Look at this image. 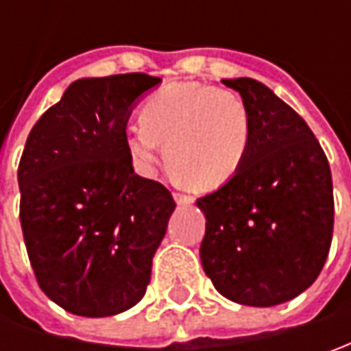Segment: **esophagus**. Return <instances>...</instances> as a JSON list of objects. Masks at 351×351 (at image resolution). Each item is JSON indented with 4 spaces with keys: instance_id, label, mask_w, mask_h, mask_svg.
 <instances>
[{
    "instance_id": "1",
    "label": "esophagus",
    "mask_w": 351,
    "mask_h": 351,
    "mask_svg": "<svg viewBox=\"0 0 351 351\" xmlns=\"http://www.w3.org/2000/svg\"><path fill=\"white\" fill-rule=\"evenodd\" d=\"M173 199H176V203L178 205H191L193 203V199L189 195H183V193H173Z\"/></svg>"
}]
</instances>
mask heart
I'll list each match as a JSON object with an SVG mask.
<instances>
[{"label": "heart", "mask_w": 351, "mask_h": 351, "mask_svg": "<svg viewBox=\"0 0 351 351\" xmlns=\"http://www.w3.org/2000/svg\"><path fill=\"white\" fill-rule=\"evenodd\" d=\"M141 125L125 128V146L142 171H152L160 146L169 171L199 191L228 183L246 162L252 117L236 93L176 82L142 103Z\"/></svg>", "instance_id": "1"}]
</instances>
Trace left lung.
Returning <instances> with one entry per match:
<instances>
[{
    "mask_svg": "<svg viewBox=\"0 0 351 351\" xmlns=\"http://www.w3.org/2000/svg\"><path fill=\"white\" fill-rule=\"evenodd\" d=\"M252 117V142L234 178L197 207L207 219L201 263L238 304L274 306L308 289L326 262L334 228L328 160L289 105L252 77L223 80Z\"/></svg>",
    "mask_w": 351,
    "mask_h": 351,
    "instance_id": "left-lung-1",
    "label": "left lung"
}]
</instances>
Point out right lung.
I'll use <instances>...</instances> for the list:
<instances>
[{"label":"right lung","mask_w":351,"mask_h":351,"mask_svg":"<svg viewBox=\"0 0 351 351\" xmlns=\"http://www.w3.org/2000/svg\"><path fill=\"white\" fill-rule=\"evenodd\" d=\"M162 84L148 74L82 77L36 121L21 156V228L40 289L77 317L141 301L176 209L162 183L134 173L125 128Z\"/></svg>","instance_id":"obj_1"}]
</instances>
